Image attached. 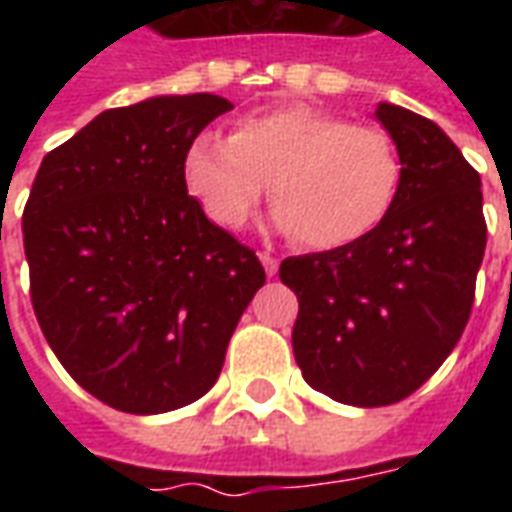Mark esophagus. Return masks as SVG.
<instances>
[{"label":"esophagus","mask_w":512,"mask_h":512,"mask_svg":"<svg viewBox=\"0 0 512 512\" xmlns=\"http://www.w3.org/2000/svg\"><path fill=\"white\" fill-rule=\"evenodd\" d=\"M260 263H263V268H266V274L268 277H274V274H277L279 271V263H277V257H271L268 255V252H260Z\"/></svg>","instance_id":"esophagus-1"}]
</instances>
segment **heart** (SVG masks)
<instances>
[{"label": "heart", "instance_id": "heart-1", "mask_svg": "<svg viewBox=\"0 0 512 512\" xmlns=\"http://www.w3.org/2000/svg\"><path fill=\"white\" fill-rule=\"evenodd\" d=\"M183 178L202 211L238 230L271 194V224L310 249L362 241L384 222L400 191V156L378 128L307 104L244 115L230 136L191 139Z\"/></svg>", "mask_w": 512, "mask_h": 512}]
</instances>
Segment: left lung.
Instances as JSON below:
<instances>
[{"label":"left lung","mask_w":512,"mask_h":512,"mask_svg":"<svg viewBox=\"0 0 512 512\" xmlns=\"http://www.w3.org/2000/svg\"><path fill=\"white\" fill-rule=\"evenodd\" d=\"M403 167L386 219L362 241L285 257L296 290L293 356L304 381L345 406L408 397L452 354L485 252L480 175L433 120L376 106Z\"/></svg>","instance_id":"left-lung-1"}]
</instances>
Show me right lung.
Wrapping results in <instances>:
<instances>
[{
    "mask_svg": "<svg viewBox=\"0 0 512 512\" xmlns=\"http://www.w3.org/2000/svg\"><path fill=\"white\" fill-rule=\"evenodd\" d=\"M230 109L211 93L106 109L43 158L29 191L40 329L76 384L117 411L164 414L205 395L266 282L183 178L191 139Z\"/></svg>",
    "mask_w": 512,
    "mask_h": 512,
    "instance_id": "1",
    "label": "right lung"
}]
</instances>
